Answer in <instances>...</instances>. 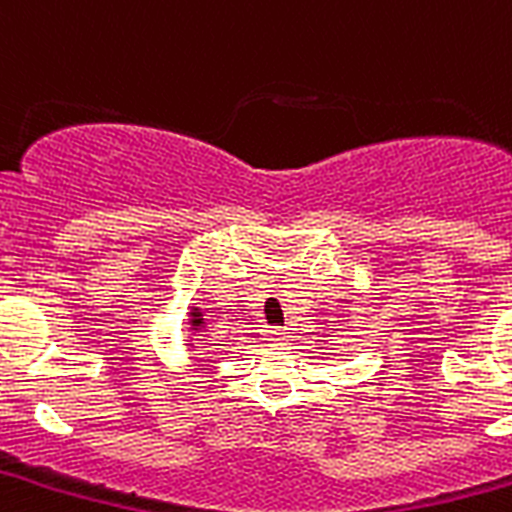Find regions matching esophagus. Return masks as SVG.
Instances as JSON below:
<instances>
[{
	"mask_svg": "<svg viewBox=\"0 0 512 512\" xmlns=\"http://www.w3.org/2000/svg\"><path fill=\"white\" fill-rule=\"evenodd\" d=\"M287 330L284 328H274V330H269V336H266V341H271V343H287Z\"/></svg>",
	"mask_w": 512,
	"mask_h": 512,
	"instance_id": "1",
	"label": "esophagus"
}]
</instances>
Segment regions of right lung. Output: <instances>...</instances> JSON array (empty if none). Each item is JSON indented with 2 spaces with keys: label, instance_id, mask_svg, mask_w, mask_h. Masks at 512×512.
<instances>
[{
  "label": "right lung",
  "instance_id": "add662e5",
  "mask_svg": "<svg viewBox=\"0 0 512 512\" xmlns=\"http://www.w3.org/2000/svg\"><path fill=\"white\" fill-rule=\"evenodd\" d=\"M189 318H192V320H189V323H192L194 330H200V328H202V320H205V318H202V312L197 310V307H194V310L189 312Z\"/></svg>",
  "mask_w": 512,
  "mask_h": 512
}]
</instances>
